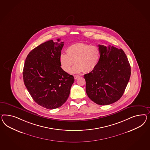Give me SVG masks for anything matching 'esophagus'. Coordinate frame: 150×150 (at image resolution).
Here are the masks:
<instances>
[{
    "instance_id": "obj_1",
    "label": "esophagus",
    "mask_w": 150,
    "mask_h": 150,
    "mask_svg": "<svg viewBox=\"0 0 150 150\" xmlns=\"http://www.w3.org/2000/svg\"><path fill=\"white\" fill-rule=\"evenodd\" d=\"M80 77V76H79V75H75L74 76V79H77L79 78Z\"/></svg>"
}]
</instances>
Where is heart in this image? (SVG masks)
I'll use <instances>...</instances> for the list:
<instances>
[{"instance_id": "obj_1", "label": "heart", "mask_w": 150, "mask_h": 150, "mask_svg": "<svg viewBox=\"0 0 150 150\" xmlns=\"http://www.w3.org/2000/svg\"><path fill=\"white\" fill-rule=\"evenodd\" d=\"M67 53H62L59 56L61 68L65 72H69L75 62L76 64L71 71L72 74L92 71L100 58L98 46L81 42L70 45L67 49Z\"/></svg>"}]
</instances>
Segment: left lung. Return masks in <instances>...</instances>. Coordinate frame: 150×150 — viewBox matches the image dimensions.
<instances>
[{
  "label": "left lung",
  "mask_w": 150,
  "mask_h": 150,
  "mask_svg": "<svg viewBox=\"0 0 150 150\" xmlns=\"http://www.w3.org/2000/svg\"><path fill=\"white\" fill-rule=\"evenodd\" d=\"M98 46L100 58L97 66L84 75L86 91L95 103L106 105L121 98L129 80L131 68L123 50L110 45Z\"/></svg>",
  "instance_id": "left-lung-1"
}]
</instances>
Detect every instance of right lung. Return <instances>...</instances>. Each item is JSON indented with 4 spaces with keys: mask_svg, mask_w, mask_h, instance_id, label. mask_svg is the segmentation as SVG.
I'll return each mask as SVG.
<instances>
[{
    "mask_svg": "<svg viewBox=\"0 0 150 150\" xmlns=\"http://www.w3.org/2000/svg\"><path fill=\"white\" fill-rule=\"evenodd\" d=\"M58 42L51 40L32 50L23 70L24 85L33 100L48 109L59 108L67 101L74 82L73 75L61 67L59 56L64 42Z\"/></svg>",
    "mask_w": 150,
    "mask_h": 150,
    "instance_id": "obj_1",
    "label": "right lung"
}]
</instances>
